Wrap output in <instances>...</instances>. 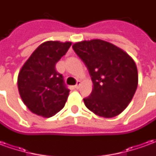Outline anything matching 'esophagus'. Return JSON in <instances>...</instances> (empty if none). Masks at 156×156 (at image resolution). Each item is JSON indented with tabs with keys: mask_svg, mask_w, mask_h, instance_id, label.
<instances>
[{
	"mask_svg": "<svg viewBox=\"0 0 156 156\" xmlns=\"http://www.w3.org/2000/svg\"><path fill=\"white\" fill-rule=\"evenodd\" d=\"M80 84H81V82L78 81L77 82V84L74 86V88H76V89H78V88H79V86H80Z\"/></svg>",
	"mask_w": 156,
	"mask_h": 156,
	"instance_id": "34e87169",
	"label": "esophagus"
}]
</instances>
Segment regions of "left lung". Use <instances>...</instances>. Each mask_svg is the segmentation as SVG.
Listing matches in <instances>:
<instances>
[{
    "instance_id": "8db88e82",
    "label": "left lung",
    "mask_w": 156,
    "mask_h": 156,
    "mask_svg": "<svg viewBox=\"0 0 156 156\" xmlns=\"http://www.w3.org/2000/svg\"><path fill=\"white\" fill-rule=\"evenodd\" d=\"M73 48L84 62L94 84L91 94L83 98L85 106L100 117L119 115L137 88L134 60L122 49L99 39L79 41Z\"/></svg>"
}]
</instances>
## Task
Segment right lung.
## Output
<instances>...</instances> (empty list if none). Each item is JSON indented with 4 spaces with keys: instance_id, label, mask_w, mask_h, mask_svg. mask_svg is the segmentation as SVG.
<instances>
[{
    "instance_id": "obj_1",
    "label": "right lung",
    "mask_w": 156,
    "mask_h": 156,
    "mask_svg": "<svg viewBox=\"0 0 156 156\" xmlns=\"http://www.w3.org/2000/svg\"><path fill=\"white\" fill-rule=\"evenodd\" d=\"M69 41H45L32 52L18 74L17 85L23 103L36 115L51 117L64 107L69 94L56 63L66 54Z\"/></svg>"
}]
</instances>
